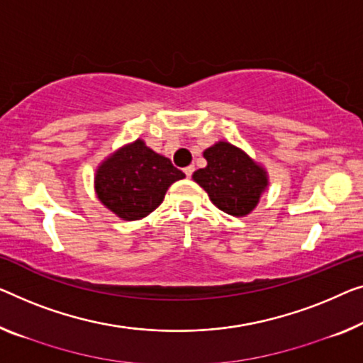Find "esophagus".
<instances>
[{
    "label": "esophagus",
    "mask_w": 363,
    "mask_h": 363,
    "mask_svg": "<svg viewBox=\"0 0 363 363\" xmlns=\"http://www.w3.org/2000/svg\"><path fill=\"white\" fill-rule=\"evenodd\" d=\"M184 172H186V176H187V177H191V176H192V172H194V166H187V167H184Z\"/></svg>",
    "instance_id": "1"
}]
</instances>
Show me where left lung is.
I'll return each instance as SVG.
<instances>
[{
    "label": "left lung",
    "mask_w": 363,
    "mask_h": 363,
    "mask_svg": "<svg viewBox=\"0 0 363 363\" xmlns=\"http://www.w3.org/2000/svg\"><path fill=\"white\" fill-rule=\"evenodd\" d=\"M207 166L192 174L215 207L231 216H246L257 207L269 187L266 167L245 150L220 140L203 151Z\"/></svg>",
    "instance_id": "obj_1"
}]
</instances>
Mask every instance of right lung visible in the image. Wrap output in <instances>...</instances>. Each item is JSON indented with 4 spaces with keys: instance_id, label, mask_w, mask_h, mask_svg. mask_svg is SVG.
Here are the masks:
<instances>
[{
    "instance_id": "add662e5",
    "label": "right lung",
    "mask_w": 363,
    "mask_h": 363,
    "mask_svg": "<svg viewBox=\"0 0 363 363\" xmlns=\"http://www.w3.org/2000/svg\"><path fill=\"white\" fill-rule=\"evenodd\" d=\"M186 174L142 138L111 153L97 166L94 191L99 202L125 221L142 220L158 208L171 184Z\"/></svg>"
}]
</instances>
